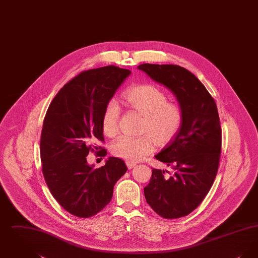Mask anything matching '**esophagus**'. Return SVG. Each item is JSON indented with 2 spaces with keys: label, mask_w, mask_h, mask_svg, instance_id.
Segmentation results:
<instances>
[{
  "label": "esophagus",
  "mask_w": 258,
  "mask_h": 258,
  "mask_svg": "<svg viewBox=\"0 0 258 258\" xmlns=\"http://www.w3.org/2000/svg\"><path fill=\"white\" fill-rule=\"evenodd\" d=\"M125 163H126V166H127V168H128V169H132V168H134L135 165H136L135 162H132V161H126Z\"/></svg>",
  "instance_id": "esophagus-1"
}]
</instances>
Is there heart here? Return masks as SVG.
I'll use <instances>...</instances> for the list:
<instances>
[{
    "label": "heart",
    "instance_id": "obj_1",
    "mask_svg": "<svg viewBox=\"0 0 258 258\" xmlns=\"http://www.w3.org/2000/svg\"><path fill=\"white\" fill-rule=\"evenodd\" d=\"M126 105L140 113L144 120L137 137L121 136L112 145V154L128 161L144 160L155 149V142L165 145L177 135L183 123L181 107L168 102L167 96L158 87L150 84L132 87L123 94ZM120 106L115 100L107 102L102 114V131L113 136L118 130Z\"/></svg>",
    "mask_w": 258,
    "mask_h": 258
}]
</instances>
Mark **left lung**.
Masks as SVG:
<instances>
[{
  "mask_svg": "<svg viewBox=\"0 0 258 258\" xmlns=\"http://www.w3.org/2000/svg\"><path fill=\"white\" fill-rule=\"evenodd\" d=\"M167 88L183 112V123L157 160L173 171L154 168L144 187L148 204L164 219H178L197 209L215 181L221 149L217 104L195 74L177 64L137 67Z\"/></svg>",
  "mask_w": 258,
  "mask_h": 258,
  "instance_id": "left-lung-1",
  "label": "left lung"
}]
</instances>
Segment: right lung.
I'll use <instances>...</instances> for the list:
<instances>
[{
  "label": "right lung",
  "mask_w": 258,
  "mask_h": 258,
  "mask_svg": "<svg viewBox=\"0 0 258 258\" xmlns=\"http://www.w3.org/2000/svg\"><path fill=\"white\" fill-rule=\"evenodd\" d=\"M131 74L115 66L83 72L61 88L46 112L40 137L42 173L51 195L75 217L90 218L104 208L127 170L114 157L95 169L86 157L104 141L103 111ZM100 152L107 154L105 149Z\"/></svg>",
  "instance_id": "1"
}]
</instances>
